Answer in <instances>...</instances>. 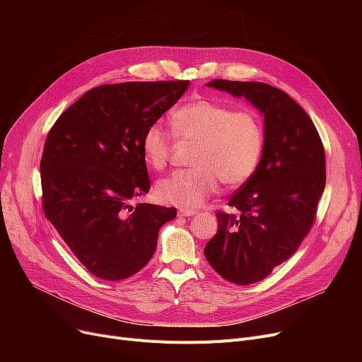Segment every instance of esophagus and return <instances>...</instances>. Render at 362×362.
Masks as SVG:
<instances>
[{"mask_svg": "<svg viewBox=\"0 0 362 362\" xmlns=\"http://www.w3.org/2000/svg\"><path fill=\"white\" fill-rule=\"evenodd\" d=\"M195 214H197V211H194V210H180L179 211L180 217H192Z\"/></svg>", "mask_w": 362, "mask_h": 362, "instance_id": "obj_1", "label": "esophagus"}]
</instances>
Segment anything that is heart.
<instances>
[{
    "instance_id": "obj_1",
    "label": "heart",
    "mask_w": 362,
    "mask_h": 362,
    "mask_svg": "<svg viewBox=\"0 0 362 362\" xmlns=\"http://www.w3.org/2000/svg\"><path fill=\"white\" fill-rule=\"evenodd\" d=\"M171 124L180 141L197 148L192 170L175 171L157 183L156 195L161 202L194 210L216 192L218 180L238 187L254 176L265 142L264 124L255 111L195 98L173 111ZM141 148L145 164L158 171L170 160L173 138L161 123H152L144 132Z\"/></svg>"
}]
</instances>
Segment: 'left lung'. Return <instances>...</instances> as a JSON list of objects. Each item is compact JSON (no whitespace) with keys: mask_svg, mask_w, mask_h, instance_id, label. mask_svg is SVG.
Masks as SVG:
<instances>
[{"mask_svg":"<svg viewBox=\"0 0 362 362\" xmlns=\"http://www.w3.org/2000/svg\"><path fill=\"white\" fill-rule=\"evenodd\" d=\"M206 86L245 98L264 116L259 165L229 201L239 216L217 213V233L204 248L223 279L251 284L289 259L310 232L326 186L325 148L308 114L281 89L223 79Z\"/></svg>","mask_w":362,"mask_h":362,"instance_id":"left-lung-1","label":"left lung"}]
</instances>
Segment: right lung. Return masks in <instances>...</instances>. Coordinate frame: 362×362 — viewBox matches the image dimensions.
Instances as JSON below:
<instances>
[{"instance_id":"obj_1","label":"right lung","mask_w":362,"mask_h":362,"mask_svg":"<svg viewBox=\"0 0 362 362\" xmlns=\"http://www.w3.org/2000/svg\"><path fill=\"white\" fill-rule=\"evenodd\" d=\"M189 81L124 82L88 90L51 127L41 160L45 217L89 273L136 274L152 258L175 206L130 201L148 194L145 129L186 92Z\"/></svg>"}]
</instances>
